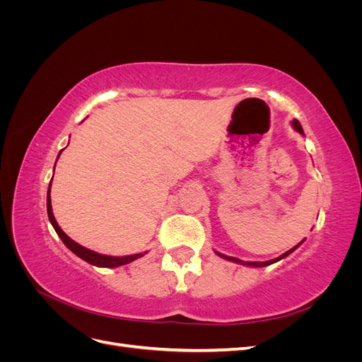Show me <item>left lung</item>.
<instances>
[{
  "label": "left lung",
  "instance_id": "1",
  "mask_svg": "<svg viewBox=\"0 0 362 362\" xmlns=\"http://www.w3.org/2000/svg\"><path fill=\"white\" fill-rule=\"evenodd\" d=\"M291 124H293V128H294L296 131H298V133L303 134L302 125L299 124V120H298V119H294ZM299 245H300V243H299ZM299 245H296L294 247H291L290 250H287L286 254H282L281 257H278V258H275V259H270V261H262V262H257V261H242V259L234 258V257H226V255H223V254H218V252H216V254H217L218 257H222V258L228 259V261H234V262H238V264H243V266H250V267H264V266H270V264H273V262H276V261H279V259H282V258H286L287 255H290V254H291V252H293L296 247H299Z\"/></svg>",
  "mask_w": 362,
  "mask_h": 362
}]
</instances>
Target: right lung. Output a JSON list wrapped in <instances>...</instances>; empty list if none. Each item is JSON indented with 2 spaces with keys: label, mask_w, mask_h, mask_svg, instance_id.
<instances>
[{
  "label": "right lung",
  "mask_w": 362,
  "mask_h": 362,
  "mask_svg": "<svg viewBox=\"0 0 362 362\" xmlns=\"http://www.w3.org/2000/svg\"><path fill=\"white\" fill-rule=\"evenodd\" d=\"M62 154V151H60ZM59 154V157H60ZM57 157V158H59ZM56 168V166H54ZM52 181V180H51ZM51 182H49V187H48V194H47V210H48V217H49V222L51 225L54 226V229H56L57 235L62 238V242L64 243V246H66L69 250H72L74 254L76 257H80L81 259L87 261L89 264H93L96 267H119V266H124V264H128V262L134 261L140 257H144V254H134V255H127V257H108V255H103V254H98V252H93L90 249H87L78 243H75L72 238H69L66 234H64L62 231V228L59 226V223L56 222V218H54V214H52V206H51Z\"/></svg>",
  "instance_id": "add662e5"
}]
</instances>
